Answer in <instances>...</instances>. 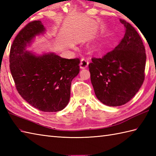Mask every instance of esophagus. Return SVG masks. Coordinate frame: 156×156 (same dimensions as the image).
Instances as JSON below:
<instances>
[{
	"mask_svg": "<svg viewBox=\"0 0 156 156\" xmlns=\"http://www.w3.org/2000/svg\"><path fill=\"white\" fill-rule=\"evenodd\" d=\"M89 64V61H88V59L87 58H84L81 59V62H80V68L82 69H84V68H87L88 67Z\"/></svg>",
	"mask_w": 156,
	"mask_h": 156,
	"instance_id": "34e87169",
	"label": "esophagus"
}]
</instances>
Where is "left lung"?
<instances>
[{"instance_id": "left-lung-1", "label": "left lung", "mask_w": 156, "mask_h": 156, "mask_svg": "<svg viewBox=\"0 0 156 156\" xmlns=\"http://www.w3.org/2000/svg\"><path fill=\"white\" fill-rule=\"evenodd\" d=\"M124 37L101 58H92L88 65L94 93L102 103L118 107L131 101L145 79L146 62L142 39L130 23L120 19Z\"/></svg>"}]
</instances>
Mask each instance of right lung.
Instances as JSON below:
<instances>
[{"label": "right lung", "instance_id": "1", "mask_svg": "<svg viewBox=\"0 0 156 156\" xmlns=\"http://www.w3.org/2000/svg\"><path fill=\"white\" fill-rule=\"evenodd\" d=\"M44 31L40 21H33L19 32L11 47L10 69L24 100L39 111L57 112L68 104L71 82L80 72V61L53 53L36 56L25 51L32 39Z\"/></svg>", "mask_w": 156, "mask_h": 156}]
</instances>
